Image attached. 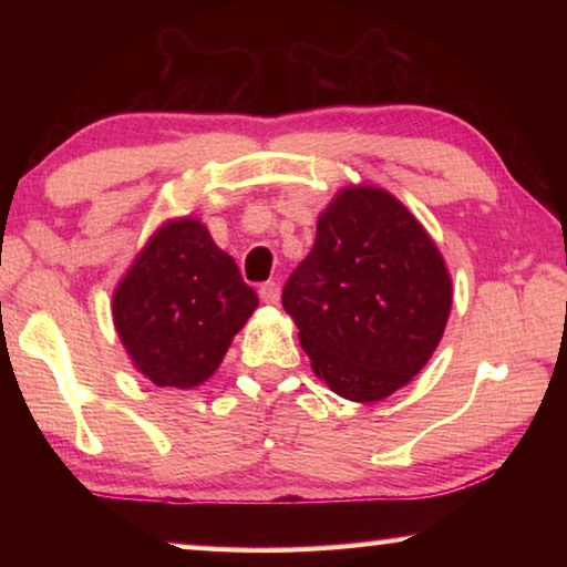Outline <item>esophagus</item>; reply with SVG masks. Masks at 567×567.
<instances>
[{"label":"esophagus","mask_w":567,"mask_h":567,"mask_svg":"<svg viewBox=\"0 0 567 567\" xmlns=\"http://www.w3.org/2000/svg\"><path fill=\"white\" fill-rule=\"evenodd\" d=\"M260 300L265 305H280V285H277V282H265L260 287Z\"/></svg>","instance_id":"obj_1"}]
</instances>
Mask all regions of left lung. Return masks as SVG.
<instances>
[{"instance_id": "obj_1", "label": "left lung", "mask_w": 567, "mask_h": 567, "mask_svg": "<svg viewBox=\"0 0 567 567\" xmlns=\"http://www.w3.org/2000/svg\"><path fill=\"white\" fill-rule=\"evenodd\" d=\"M282 305L315 375L344 400L378 402L433 358L453 277L395 195L350 185L320 213L312 252L287 280Z\"/></svg>"}]
</instances>
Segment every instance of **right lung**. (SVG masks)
Segmentation results:
<instances>
[{
  "label": "right lung",
  "instance_id": "right-lung-1",
  "mask_svg": "<svg viewBox=\"0 0 567 567\" xmlns=\"http://www.w3.org/2000/svg\"><path fill=\"white\" fill-rule=\"evenodd\" d=\"M255 290L197 217L162 223L114 287L112 320L134 370L157 388L215 375L257 310Z\"/></svg>",
  "mask_w": 567,
  "mask_h": 567
}]
</instances>
